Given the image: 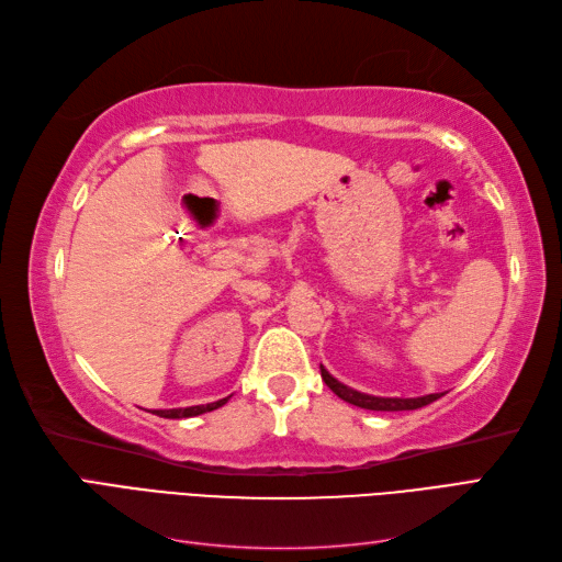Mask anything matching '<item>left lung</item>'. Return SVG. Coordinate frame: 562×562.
I'll return each mask as SVG.
<instances>
[{
	"label": "left lung",
	"mask_w": 562,
	"mask_h": 562,
	"mask_svg": "<svg viewBox=\"0 0 562 562\" xmlns=\"http://www.w3.org/2000/svg\"><path fill=\"white\" fill-rule=\"evenodd\" d=\"M321 378L326 382L335 394L356 405V407H363V411H382V413H398V411H417V407L429 405L434 401H438L443 394H429V396H417V398H382V396H370V394H361V391H356L342 382H337L330 372L321 366Z\"/></svg>",
	"instance_id": "obj_1"
}]
</instances>
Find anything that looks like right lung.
I'll return each mask as SVG.
<instances>
[{"mask_svg": "<svg viewBox=\"0 0 562 562\" xmlns=\"http://www.w3.org/2000/svg\"><path fill=\"white\" fill-rule=\"evenodd\" d=\"M229 398V396H227ZM227 398H220L215 403H206V405H192V407H171V411H155V415L166 417V419H182V417H196L203 413H211L217 411V407H223L227 403Z\"/></svg>", "mask_w": 562, "mask_h": 562, "instance_id": "obj_1", "label": "right lung"}]
</instances>
